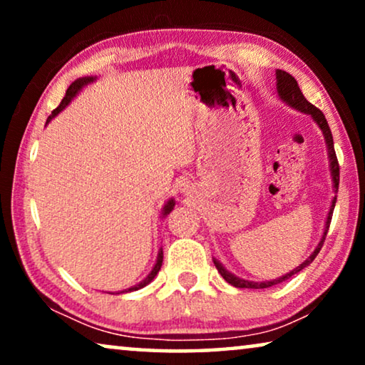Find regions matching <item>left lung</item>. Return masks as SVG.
<instances>
[{
    "instance_id": "left-lung-1",
    "label": "left lung",
    "mask_w": 365,
    "mask_h": 365,
    "mask_svg": "<svg viewBox=\"0 0 365 365\" xmlns=\"http://www.w3.org/2000/svg\"><path fill=\"white\" fill-rule=\"evenodd\" d=\"M276 79H277V94H279V98H281L286 104H289V106H291V108L297 109V111H301L304 114H311V118L317 123V126L321 128V131L324 134V139H326V144H327V154H329V163H331V174H332V181H334V189H336V194H337V189H339V163H337L336 151H334L332 133H331V128H329V124H327L326 116H324V113L321 111V109H317L316 106H314V104H311L306 98H304V94L301 93V88H299L297 81L291 76V74L286 73V71H282V69H277V71H276ZM336 201H337V197L334 196L332 204H331V209H329V214H327L326 227H324V234H322L321 242L317 244V247L314 249V252L306 259V261L301 264V266H297L296 269H292V271L289 272V274H286V276H282V277H279V279H274V281L254 282V281H246V279L236 277V276H234V274L229 272L227 269H224L222 264L219 262V261H216V259H214V266H216L219 274H221V276L226 279V282H229L234 287L266 289V287L276 286V284H279V282L287 281V279L291 277V276H294V274L301 272L304 267H307L309 264H311L314 259H316L319 251H321V247L324 246V241H326L329 226H331V219H332V212H334V206H336Z\"/></svg>"
}]
</instances>
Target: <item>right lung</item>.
Masks as SVG:
<instances>
[{"mask_svg":"<svg viewBox=\"0 0 365 365\" xmlns=\"http://www.w3.org/2000/svg\"><path fill=\"white\" fill-rule=\"evenodd\" d=\"M94 79H96V78H91V76H89V78H79V79H76V81H74V83H71V86H69V88H68V91H66V96L63 98L61 104H59V106H58L56 109H54V111L51 113V116H49V118L46 119V123L51 121V119H53L54 116H58V114L61 113L63 109L66 108L69 103H71V99H73L74 96H76V94H78L79 91H81V88H84V86H86V84H89V83H93ZM174 204H176V202H174V199H169V201H168L166 204H164V207H163V217H164V216H168V214L173 211V209H174ZM161 266H163V249H159V252H158V259H156V264H154L153 271L148 274V277L144 279V281L139 282V284H136V286H134V287H129V289H126V291H123V292H128V291H138V289H141V287H144V286H148V284L151 282L154 277H156V274L159 272V269H161Z\"/></svg>","mask_w":365,"mask_h":365,"instance_id":"add662e5","label":"right lung"}]
</instances>
